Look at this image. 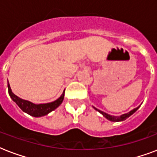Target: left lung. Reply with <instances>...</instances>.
I'll return each instance as SVG.
<instances>
[{
  "label": "left lung",
  "instance_id": "8db88e82",
  "mask_svg": "<svg viewBox=\"0 0 157 157\" xmlns=\"http://www.w3.org/2000/svg\"><path fill=\"white\" fill-rule=\"evenodd\" d=\"M138 108H139V107H136V108H134V109H133L132 111H130L129 112H128V113H125V114L121 115V117H114V116H111V115L107 114V113H105V112H102V111H100V110L97 109V108H95V107H94V109H95L96 111H98V112H100L101 114L103 115V117H106V118H107V120H109V121H124V120L127 119L128 117H130V116H131L133 113H134V112H136L137 110H138Z\"/></svg>",
  "mask_w": 157,
  "mask_h": 157
}]
</instances>
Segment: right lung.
Returning a JSON list of instances; mask_svg holds the SVG:
<instances>
[{
	"label": "right lung",
	"mask_w": 157,
	"mask_h": 157,
	"mask_svg": "<svg viewBox=\"0 0 157 157\" xmlns=\"http://www.w3.org/2000/svg\"><path fill=\"white\" fill-rule=\"evenodd\" d=\"M8 92L9 94L12 98L13 102H15L16 104L18 105V107H20L22 111L26 113H28L30 116L35 117H43L50 113V112L54 111L55 108L59 107V105L61 104L62 102L63 101L64 98V91L63 94L60 96L57 100L54 101L52 103H43V104H34V103H31L28 100H24L22 98H18V96H16L11 91L10 86L8 83Z\"/></svg>",
	"instance_id": "add662e5"
}]
</instances>
